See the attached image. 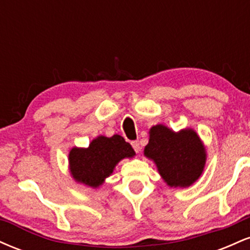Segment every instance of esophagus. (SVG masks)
Wrapping results in <instances>:
<instances>
[{"label":"esophagus","instance_id":"obj_1","mask_svg":"<svg viewBox=\"0 0 250 250\" xmlns=\"http://www.w3.org/2000/svg\"><path fill=\"white\" fill-rule=\"evenodd\" d=\"M131 147L134 148V150L136 151V153H139L140 149H141V147H140L139 141H133V142H131Z\"/></svg>","mask_w":250,"mask_h":250}]
</instances>
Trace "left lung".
<instances>
[{
	"label": "left lung",
	"instance_id": "left-lung-1",
	"mask_svg": "<svg viewBox=\"0 0 250 250\" xmlns=\"http://www.w3.org/2000/svg\"><path fill=\"white\" fill-rule=\"evenodd\" d=\"M145 155L156 163L159 173L170 187H189L202 174L206 150L191 129L174 133L166 125H154L149 131Z\"/></svg>",
	"mask_w": 250,
	"mask_h": 250
}]
</instances>
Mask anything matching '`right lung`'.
<instances>
[{"label": "right lung", "mask_w": 250, "mask_h": 250, "mask_svg": "<svg viewBox=\"0 0 250 250\" xmlns=\"http://www.w3.org/2000/svg\"><path fill=\"white\" fill-rule=\"evenodd\" d=\"M134 155V149L120 135H114L113 137L99 136L91 141L87 149H71L70 173L77 182L96 188L113 173L119 161Z\"/></svg>", "instance_id": "1"}]
</instances>
